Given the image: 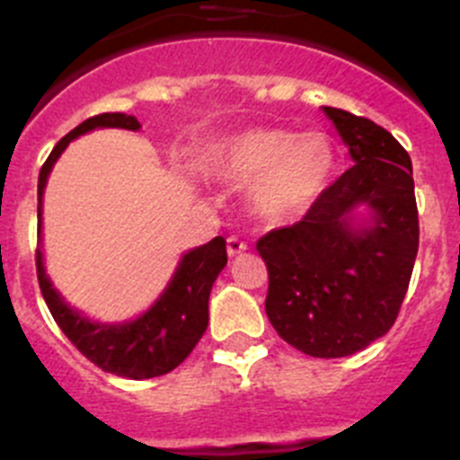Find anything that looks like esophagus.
<instances>
[{
	"mask_svg": "<svg viewBox=\"0 0 460 460\" xmlns=\"http://www.w3.org/2000/svg\"><path fill=\"white\" fill-rule=\"evenodd\" d=\"M246 249H249V246H246V242H242L239 237H227V255H230V258L243 253Z\"/></svg>",
	"mask_w": 460,
	"mask_h": 460,
	"instance_id": "1",
	"label": "esophagus"
}]
</instances>
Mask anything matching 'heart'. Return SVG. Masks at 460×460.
I'll return each instance as SVG.
<instances>
[{
    "label": "heart",
    "instance_id": "1",
    "mask_svg": "<svg viewBox=\"0 0 460 460\" xmlns=\"http://www.w3.org/2000/svg\"><path fill=\"white\" fill-rule=\"evenodd\" d=\"M202 170L233 186H251L260 218L279 223L306 211L327 189L334 149L324 133L249 128L211 145Z\"/></svg>",
    "mask_w": 460,
    "mask_h": 460
}]
</instances>
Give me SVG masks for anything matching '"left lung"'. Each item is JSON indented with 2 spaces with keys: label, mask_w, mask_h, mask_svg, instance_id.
I'll return each mask as SVG.
<instances>
[{
  "label": "left lung",
  "mask_w": 460,
  "mask_h": 460,
  "mask_svg": "<svg viewBox=\"0 0 460 460\" xmlns=\"http://www.w3.org/2000/svg\"><path fill=\"white\" fill-rule=\"evenodd\" d=\"M324 112L355 161L320 193L302 221L276 227L255 249L270 274L265 311L279 336L304 355L334 359L364 350L396 323L420 249L412 164L376 121ZM357 206L368 226H352Z\"/></svg>",
  "instance_id": "1"
}]
</instances>
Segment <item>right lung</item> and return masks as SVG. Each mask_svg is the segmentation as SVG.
I'll list each match as a JSON object with an SVG mask.
<instances>
[{
	"label": "right lung",
	"mask_w": 460,
	"mask_h": 460,
	"mask_svg": "<svg viewBox=\"0 0 460 460\" xmlns=\"http://www.w3.org/2000/svg\"><path fill=\"white\" fill-rule=\"evenodd\" d=\"M93 128L137 131L140 121L121 112H103V115L84 119L57 142L39 174V226L40 200H43V189H46L52 165L73 137L93 131ZM226 265V239L214 237L209 243L189 251L181 258L170 286L145 315L124 324H99L83 318L78 311H73L64 302L46 276L40 249H36V274H39L40 292L59 329L92 364L115 376L131 377V380L165 376L193 352L209 324L211 286Z\"/></svg>",
	"instance_id": "1"
}]
</instances>
